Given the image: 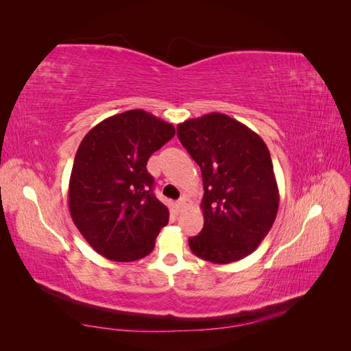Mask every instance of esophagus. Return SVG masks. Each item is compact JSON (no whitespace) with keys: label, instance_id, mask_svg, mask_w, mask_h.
I'll return each instance as SVG.
<instances>
[{"label":"esophagus","instance_id":"1","mask_svg":"<svg viewBox=\"0 0 351 351\" xmlns=\"http://www.w3.org/2000/svg\"><path fill=\"white\" fill-rule=\"evenodd\" d=\"M189 205H190V200H189L186 196L180 197V199L177 200V206H178L180 209H183V208H186V206H189Z\"/></svg>","mask_w":351,"mask_h":351}]
</instances>
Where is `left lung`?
<instances>
[{"label":"left lung","instance_id":"obj_1","mask_svg":"<svg viewBox=\"0 0 351 351\" xmlns=\"http://www.w3.org/2000/svg\"><path fill=\"white\" fill-rule=\"evenodd\" d=\"M177 136L200 167L204 228L189 239L197 258L230 263L267 237L280 205L268 146L247 125L210 112L177 125Z\"/></svg>","mask_w":351,"mask_h":351}]
</instances>
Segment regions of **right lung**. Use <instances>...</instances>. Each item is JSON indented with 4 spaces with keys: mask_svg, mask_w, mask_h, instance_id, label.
<instances>
[{
    "mask_svg": "<svg viewBox=\"0 0 351 351\" xmlns=\"http://www.w3.org/2000/svg\"><path fill=\"white\" fill-rule=\"evenodd\" d=\"M176 134L143 110L108 117L83 137L71 168L69 209L95 252L115 262L149 254L168 208L154 195L146 164Z\"/></svg>",
    "mask_w": 351,
    "mask_h": 351,
    "instance_id": "right-lung-1",
    "label": "right lung"
}]
</instances>
